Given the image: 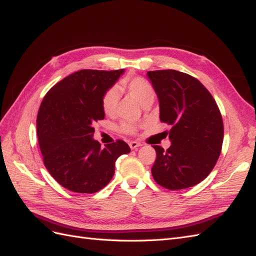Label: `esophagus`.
Listing matches in <instances>:
<instances>
[{"label": "esophagus", "mask_w": 256, "mask_h": 256, "mask_svg": "<svg viewBox=\"0 0 256 256\" xmlns=\"http://www.w3.org/2000/svg\"><path fill=\"white\" fill-rule=\"evenodd\" d=\"M129 146H130V148H132V150H136L139 146H141V143L136 142V141H132V142L129 143Z\"/></svg>", "instance_id": "1"}]
</instances>
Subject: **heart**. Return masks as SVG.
I'll return each instance as SVG.
<instances>
[{
	"instance_id": "b5f03b06",
	"label": "heart",
	"mask_w": 256,
	"mask_h": 256,
	"mask_svg": "<svg viewBox=\"0 0 256 256\" xmlns=\"http://www.w3.org/2000/svg\"><path fill=\"white\" fill-rule=\"evenodd\" d=\"M122 89L126 90L142 106H144L148 103H153L154 101L155 91L153 86L143 78L136 77L124 80L122 84ZM118 98H120V90L116 86H113V88L108 90L102 100V108L105 114L112 115L114 113L118 103ZM122 130L127 134H132L136 132V127L134 124H124Z\"/></svg>"
}]
</instances>
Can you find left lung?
<instances>
[{"label":"left lung","instance_id":"obj_1","mask_svg":"<svg viewBox=\"0 0 256 256\" xmlns=\"http://www.w3.org/2000/svg\"><path fill=\"white\" fill-rule=\"evenodd\" d=\"M160 104V120L172 127V146H153L155 182L170 190L190 188L208 176L224 140L220 112L208 90L189 74L174 70L148 72Z\"/></svg>","mask_w":256,"mask_h":256}]
</instances>
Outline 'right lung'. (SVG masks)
<instances>
[{"label":"right lung","instance_id":"obj_1","mask_svg":"<svg viewBox=\"0 0 256 256\" xmlns=\"http://www.w3.org/2000/svg\"><path fill=\"white\" fill-rule=\"evenodd\" d=\"M124 72H76L56 84L43 98L36 117L43 162L51 176L68 190H101L113 178L117 158L130 152L122 140L102 148L93 139V124L105 117L103 96Z\"/></svg>","mask_w":256,"mask_h":256}]
</instances>
